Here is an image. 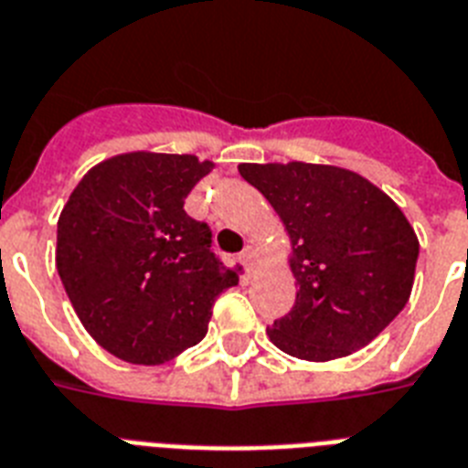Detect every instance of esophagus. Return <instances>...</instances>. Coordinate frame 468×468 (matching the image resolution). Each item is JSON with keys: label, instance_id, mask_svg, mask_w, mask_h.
<instances>
[{"label": "esophagus", "instance_id": "esophagus-1", "mask_svg": "<svg viewBox=\"0 0 468 468\" xmlns=\"http://www.w3.org/2000/svg\"><path fill=\"white\" fill-rule=\"evenodd\" d=\"M240 261L247 267V271H252L254 264H257V252H254V247H252V245H247V247H245V252L240 254Z\"/></svg>", "mask_w": 468, "mask_h": 468}]
</instances>
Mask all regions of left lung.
<instances>
[{
  "instance_id": "left-lung-1",
  "label": "left lung",
  "mask_w": 468,
  "mask_h": 468,
  "mask_svg": "<svg viewBox=\"0 0 468 468\" xmlns=\"http://www.w3.org/2000/svg\"><path fill=\"white\" fill-rule=\"evenodd\" d=\"M288 235L293 310L267 334L288 356L313 363L370 344L411 298L419 238L367 177L324 163H240Z\"/></svg>"
}]
</instances>
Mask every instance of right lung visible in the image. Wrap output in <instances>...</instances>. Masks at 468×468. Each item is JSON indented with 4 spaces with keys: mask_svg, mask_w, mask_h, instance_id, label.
I'll return each instance as SVG.
<instances>
[{
    "mask_svg": "<svg viewBox=\"0 0 468 468\" xmlns=\"http://www.w3.org/2000/svg\"><path fill=\"white\" fill-rule=\"evenodd\" d=\"M214 161L129 151L83 175L57 221V271L86 332L115 358L161 366L207 336L238 283L185 199Z\"/></svg>",
    "mask_w": 468,
    "mask_h": 468,
    "instance_id": "add662e5",
    "label": "right lung"
}]
</instances>
